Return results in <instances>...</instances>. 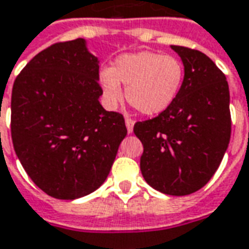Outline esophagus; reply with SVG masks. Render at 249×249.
<instances>
[{
	"label": "esophagus",
	"instance_id": "34e87169",
	"mask_svg": "<svg viewBox=\"0 0 249 249\" xmlns=\"http://www.w3.org/2000/svg\"><path fill=\"white\" fill-rule=\"evenodd\" d=\"M125 125H126V129H128V133H132L133 132V125H135V121L129 117L125 119Z\"/></svg>",
	"mask_w": 249,
	"mask_h": 249
}]
</instances>
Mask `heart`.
<instances>
[{"instance_id":"obj_1","label":"heart","mask_w":249,"mask_h":249,"mask_svg":"<svg viewBox=\"0 0 249 249\" xmlns=\"http://www.w3.org/2000/svg\"><path fill=\"white\" fill-rule=\"evenodd\" d=\"M183 75V66L175 56L142 51L117 58L112 70L101 71L100 83L109 107L123 100L124 85L130 105L145 116H155L173 105Z\"/></svg>"}]
</instances>
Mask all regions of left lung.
Returning <instances> with one entry per match:
<instances>
[{"label":"left lung","instance_id":"obj_1","mask_svg":"<svg viewBox=\"0 0 249 249\" xmlns=\"http://www.w3.org/2000/svg\"><path fill=\"white\" fill-rule=\"evenodd\" d=\"M185 67L173 105L139 121L133 132L144 151L140 170L145 182L168 196L199 190L214 175L231 140L227 78L205 53L171 46Z\"/></svg>","mask_w":249,"mask_h":249}]
</instances>
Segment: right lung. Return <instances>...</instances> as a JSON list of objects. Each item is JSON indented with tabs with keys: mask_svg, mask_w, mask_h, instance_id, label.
Wrapping results in <instances>:
<instances>
[{
	"mask_svg": "<svg viewBox=\"0 0 249 249\" xmlns=\"http://www.w3.org/2000/svg\"><path fill=\"white\" fill-rule=\"evenodd\" d=\"M98 58L85 39L56 43L16 78L10 130L34 183L58 199H76L107 178L126 136L123 114L100 104Z\"/></svg>",
	"mask_w": 249,
	"mask_h": 249,
	"instance_id": "1",
	"label": "right lung"
}]
</instances>
